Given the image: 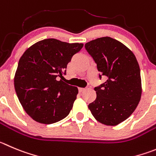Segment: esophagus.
<instances>
[{"label": "esophagus", "instance_id": "34e87169", "mask_svg": "<svg viewBox=\"0 0 156 156\" xmlns=\"http://www.w3.org/2000/svg\"><path fill=\"white\" fill-rule=\"evenodd\" d=\"M78 90H79V92H82V91H85V90H86V88H78Z\"/></svg>", "mask_w": 156, "mask_h": 156}]
</instances>
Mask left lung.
<instances>
[{
    "label": "left lung",
    "instance_id": "1",
    "mask_svg": "<svg viewBox=\"0 0 156 156\" xmlns=\"http://www.w3.org/2000/svg\"><path fill=\"white\" fill-rule=\"evenodd\" d=\"M85 49L107 81L94 88L96 99L88 105L94 119L106 126H117L133 113L142 95L140 68L135 55L110 37L92 40ZM99 75V78H101Z\"/></svg>",
    "mask_w": 156,
    "mask_h": 156
}]
</instances>
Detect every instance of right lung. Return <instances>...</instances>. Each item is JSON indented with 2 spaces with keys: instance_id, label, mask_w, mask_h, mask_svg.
<instances>
[{
  "instance_id": "add662e5",
  "label": "right lung",
  "mask_w": 156,
  "mask_h": 156,
  "mask_svg": "<svg viewBox=\"0 0 156 156\" xmlns=\"http://www.w3.org/2000/svg\"><path fill=\"white\" fill-rule=\"evenodd\" d=\"M83 44L55 38L31 45L19 60L14 78L19 101L31 119L42 124H52L68 115L78 90L64 82L67 65Z\"/></svg>"
}]
</instances>
